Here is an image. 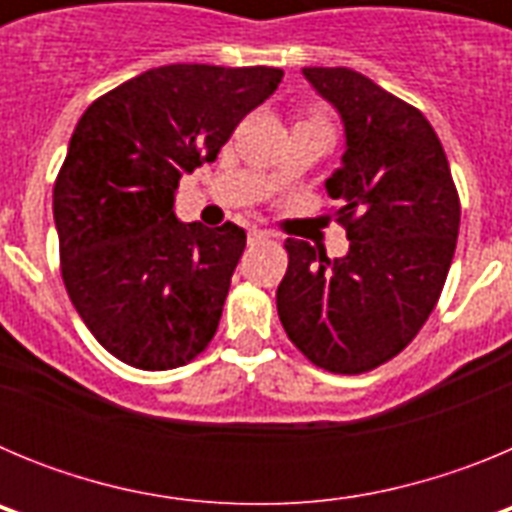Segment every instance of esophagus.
Returning <instances> with one entry per match:
<instances>
[{
    "instance_id": "obj_1",
    "label": "esophagus",
    "mask_w": 512,
    "mask_h": 512,
    "mask_svg": "<svg viewBox=\"0 0 512 512\" xmlns=\"http://www.w3.org/2000/svg\"><path fill=\"white\" fill-rule=\"evenodd\" d=\"M266 238H271L269 230H259V228H251V230H248V243L266 241Z\"/></svg>"
}]
</instances>
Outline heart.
Wrapping results in <instances>:
<instances>
[{
	"instance_id": "b5f03b06",
	"label": "heart",
	"mask_w": 512,
	"mask_h": 512,
	"mask_svg": "<svg viewBox=\"0 0 512 512\" xmlns=\"http://www.w3.org/2000/svg\"><path fill=\"white\" fill-rule=\"evenodd\" d=\"M310 120H318V117H310Z\"/></svg>"
}]
</instances>
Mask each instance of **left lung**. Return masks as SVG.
<instances>
[{
  "label": "left lung",
  "mask_w": 512,
  "mask_h": 512,
  "mask_svg": "<svg viewBox=\"0 0 512 512\" xmlns=\"http://www.w3.org/2000/svg\"><path fill=\"white\" fill-rule=\"evenodd\" d=\"M338 110L343 166L325 182L351 241L330 261L287 238L277 310L289 341L333 374H364L408 346L441 297L459 235V192L423 112L351 69H302Z\"/></svg>",
  "instance_id": "obj_1"
}]
</instances>
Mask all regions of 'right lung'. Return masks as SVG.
Returning <instances> with one entry per match:
<instances>
[{
	"label": "right lung",
	"instance_id": "1",
	"mask_svg": "<svg viewBox=\"0 0 512 512\" xmlns=\"http://www.w3.org/2000/svg\"><path fill=\"white\" fill-rule=\"evenodd\" d=\"M282 76L271 66L171 63L81 115L53 187L61 277L115 359L164 372L197 359L215 336L246 233L179 223L174 192L215 161Z\"/></svg>",
	"mask_w": 512,
	"mask_h": 512
}]
</instances>
